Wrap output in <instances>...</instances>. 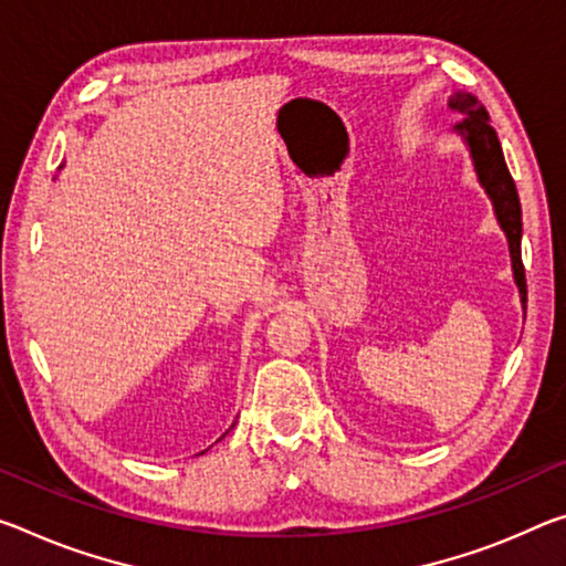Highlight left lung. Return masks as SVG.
Listing matches in <instances>:
<instances>
[{"label": "left lung", "mask_w": 566, "mask_h": 566, "mask_svg": "<svg viewBox=\"0 0 566 566\" xmlns=\"http://www.w3.org/2000/svg\"><path fill=\"white\" fill-rule=\"evenodd\" d=\"M448 107L461 118L455 123V133H461L465 146H469L479 181L486 188L496 219L504 229L511 251V269H514L522 304H526V276L522 264V203H518L514 178H511L504 154H501L499 136L491 128L486 107L471 93H455L448 101Z\"/></svg>", "instance_id": "left-lung-1"}]
</instances>
